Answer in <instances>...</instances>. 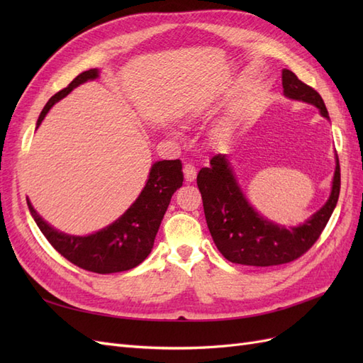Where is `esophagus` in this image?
<instances>
[{
	"instance_id": "34e87169",
	"label": "esophagus",
	"mask_w": 363,
	"mask_h": 363,
	"mask_svg": "<svg viewBox=\"0 0 363 363\" xmlns=\"http://www.w3.org/2000/svg\"><path fill=\"white\" fill-rule=\"evenodd\" d=\"M183 174H184L186 182H189V183L196 179V169H195L194 164H191V163H186L184 164V167H183Z\"/></svg>"
}]
</instances>
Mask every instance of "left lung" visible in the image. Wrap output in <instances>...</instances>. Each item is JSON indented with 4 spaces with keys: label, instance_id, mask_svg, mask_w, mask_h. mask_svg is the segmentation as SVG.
Instances as JSON below:
<instances>
[{
    "label": "left lung",
    "instance_id": "left-lung-1",
    "mask_svg": "<svg viewBox=\"0 0 363 363\" xmlns=\"http://www.w3.org/2000/svg\"><path fill=\"white\" fill-rule=\"evenodd\" d=\"M281 83L288 98L313 104L324 118H328L321 95L292 71L283 69ZM196 184L201 192L208 232L219 252L240 265L274 267L301 257L321 236L339 199L340 168L336 156L330 199L303 225L292 228L268 221L248 204L224 155L213 156L211 167L200 169Z\"/></svg>",
    "mask_w": 363,
    "mask_h": 363
}]
</instances>
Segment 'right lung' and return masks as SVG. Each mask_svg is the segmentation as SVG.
<instances>
[{
	"mask_svg": "<svg viewBox=\"0 0 363 363\" xmlns=\"http://www.w3.org/2000/svg\"><path fill=\"white\" fill-rule=\"evenodd\" d=\"M96 77L98 69L84 71L65 89L52 95L39 115L38 127L54 103L67 96L74 87ZM182 184L183 171L179 159L156 162L150 169L145 188L128 211L113 224L89 236H69L57 232L43 221L28 200L27 204L43 236L65 259L86 271L112 274L135 268L147 259L171 196Z\"/></svg>",
	"mask_w": 363,
	"mask_h": 363,
	"instance_id": "obj_1",
	"label": "right lung"
}]
</instances>
